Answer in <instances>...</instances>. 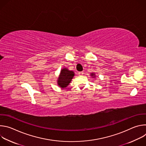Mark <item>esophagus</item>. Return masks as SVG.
<instances>
[{"instance_id": "obj_1", "label": "esophagus", "mask_w": 146, "mask_h": 146, "mask_svg": "<svg viewBox=\"0 0 146 146\" xmlns=\"http://www.w3.org/2000/svg\"><path fill=\"white\" fill-rule=\"evenodd\" d=\"M83 74H84V72H78V75L79 76H82Z\"/></svg>"}]
</instances>
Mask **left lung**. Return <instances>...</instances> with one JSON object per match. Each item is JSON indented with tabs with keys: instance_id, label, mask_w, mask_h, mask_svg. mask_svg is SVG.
Wrapping results in <instances>:
<instances>
[{
	"instance_id": "1",
	"label": "left lung",
	"mask_w": 146,
	"mask_h": 146,
	"mask_svg": "<svg viewBox=\"0 0 146 146\" xmlns=\"http://www.w3.org/2000/svg\"><path fill=\"white\" fill-rule=\"evenodd\" d=\"M91 76H95V74L94 73H91Z\"/></svg>"
}]
</instances>
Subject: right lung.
<instances>
[{
    "label": "right lung",
    "instance_id": "1",
    "mask_svg": "<svg viewBox=\"0 0 146 146\" xmlns=\"http://www.w3.org/2000/svg\"><path fill=\"white\" fill-rule=\"evenodd\" d=\"M74 74L73 71H70L66 68L62 69L58 80V84L61 88H65L73 78Z\"/></svg>",
    "mask_w": 146,
    "mask_h": 146
}]
</instances>
